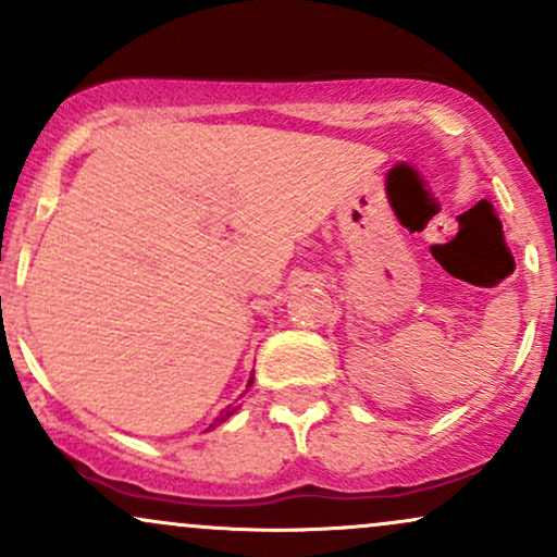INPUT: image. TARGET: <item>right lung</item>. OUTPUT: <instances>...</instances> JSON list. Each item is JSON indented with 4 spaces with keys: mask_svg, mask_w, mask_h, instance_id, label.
<instances>
[{
    "mask_svg": "<svg viewBox=\"0 0 557 557\" xmlns=\"http://www.w3.org/2000/svg\"><path fill=\"white\" fill-rule=\"evenodd\" d=\"M248 387H251V382H248ZM233 413H235V408H230V406H227V408H225V411H222V413H220V417H216V419H214V424H212V426H216V424H222V421H225V419H230V417H233Z\"/></svg>",
    "mask_w": 557,
    "mask_h": 557,
    "instance_id": "right-lung-1",
    "label": "right lung"
}]
</instances>
